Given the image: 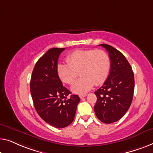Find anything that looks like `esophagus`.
<instances>
[{
    "label": "esophagus",
    "mask_w": 153,
    "mask_h": 153,
    "mask_svg": "<svg viewBox=\"0 0 153 153\" xmlns=\"http://www.w3.org/2000/svg\"><path fill=\"white\" fill-rule=\"evenodd\" d=\"M87 96V94H79V97L80 98H82L84 97H85V96Z\"/></svg>",
    "instance_id": "obj_1"
}]
</instances>
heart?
Returning a JSON list of instances; mask_svg holds the SVG:
<instances>
[{"mask_svg": "<svg viewBox=\"0 0 153 153\" xmlns=\"http://www.w3.org/2000/svg\"><path fill=\"white\" fill-rule=\"evenodd\" d=\"M67 64H58L57 75L63 82L71 85L78 76H82L71 87L74 93L83 94L91 89L95 84L104 83L111 67L110 57L102 50H76L68 54Z\"/></svg>", "mask_w": 153, "mask_h": 153, "instance_id": "heart-1", "label": "heart"}]
</instances>
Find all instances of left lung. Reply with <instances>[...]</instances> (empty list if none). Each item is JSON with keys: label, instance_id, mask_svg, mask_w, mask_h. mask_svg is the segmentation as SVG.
I'll return each instance as SVG.
<instances>
[{"label": "left lung", "instance_id": "obj_1", "mask_svg": "<svg viewBox=\"0 0 153 153\" xmlns=\"http://www.w3.org/2000/svg\"><path fill=\"white\" fill-rule=\"evenodd\" d=\"M109 53L110 72L106 81L95 93L97 101L94 111L98 119L111 123L121 119L130 108L134 89L132 67L121 53L107 44H100Z\"/></svg>", "mask_w": 153, "mask_h": 153}]
</instances>
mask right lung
Listing matches in <instances>:
<instances>
[{"label": "right lung", "instance_id": "obj_1", "mask_svg": "<svg viewBox=\"0 0 153 153\" xmlns=\"http://www.w3.org/2000/svg\"><path fill=\"white\" fill-rule=\"evenodd\" d=\"M64 48H53L39 58L30 79V93L34 106L45 122L64 128L74 120L80 98L68 96L69 90L62 85L57 72V59Z\"/></svg>", "mask_w": 153, "mask_h": 153}]
</instances>
